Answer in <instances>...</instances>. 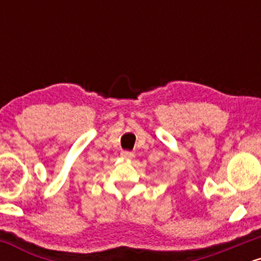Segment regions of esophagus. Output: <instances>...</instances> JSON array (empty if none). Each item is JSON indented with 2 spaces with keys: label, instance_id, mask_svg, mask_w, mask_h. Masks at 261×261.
Returning <instances> with one entry per match:
<instances>
[{
  "label": "esophagus",
  "instance_id": "esophagus-1",
  "mask_svg": "<svg viewBox=\"0 0 261 261\" xmlns=\"http://www.w3.org/2000/svg\"><path fill=\"white\" fill-rule=\"evenodd\" d=\"M120 155H121V158H124V160H131V158L134 157V153L133 152H128V151H122Z\"/></svg>",
  "mask_w": 261,
  "mask_h": 261
}]
</instances>
